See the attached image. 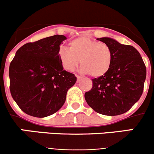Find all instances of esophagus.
Masks as SVG:
<instances>
[{"label":"esophagus","instance_id":"obj_1","mask_svg":"<svg viewBox=\"0 0 154 154\" xmlns=\"http://www.w3.org/2000/svg\"><path fill=\"white\" fill-rule=\"evenodd\" d=\"M77 80H78V81H80V80H82V77H80V76H77Z\"/></svg>","mask_w":154,"mask_h":154}]
</instances>
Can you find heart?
<instances>
[{"label": "heart", "instance_id": "heart-1", "mask_svg": "<svg viewBox=\"0 0 154 154\" xmlns=\"http://www.w3.org/2000/svg\"><path fill=\"white\" fill-rule=\"evenodd\" d=\"M59 59L63 68L73 71L80 62V71L99 77L108 72L112 63L111 48L105 43L81 36L71 40L69 48H61Z\"/></svg>", "mask_w": 154, "mask_h": 154}]
</instances>
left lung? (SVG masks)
<instances>
[{
	"instance_id": "8db88e82",
	"label": "left lung",
	"mask_w": 154,
	"mask_h": 154,
	"mask_svg": "<svg viewBox=\"0 0 154 154\" xmlns=\"http://www.w3.org/2000/svg\"><path fill=\"white\" fill-rule=\"evenodd\" d=\"M111 48L112 63L106 74L93 79L85 93L88 106L105 116H115L128 111L142 96L146 67L139 51L131 45L109 37L97 38Z\"/></svg>"
}]
</instances>
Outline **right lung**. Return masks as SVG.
I'll list each match as a JSON object with an SVG mask.
<instances>
[{
	"label": "right lung",
	"mask_w": 154,
	"mask_h": 154,
	"mask_svg": "<svg viewBox=\"0 0 154 154\" xmlns=\"http://www.w3.org/2000/svg\"><path fill=\"white\" fill-rule=\"evenodd\" d=\"M66 38L54 35L21 46L11 62L10 92L15 103L29 116L45 118L58 111L77 77L65 71L59 59Z\"/></svg>",
	"instance_id": "obj_1"
}]
</instances>
